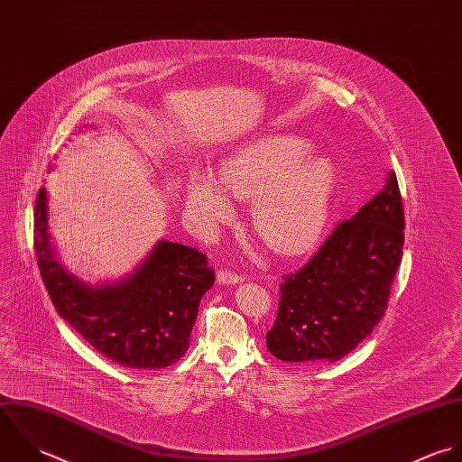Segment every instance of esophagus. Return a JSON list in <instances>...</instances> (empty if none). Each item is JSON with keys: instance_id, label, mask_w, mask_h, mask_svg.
Wrapping results in <instances>:
<instances>
[{"instance_id": "1", "label": "esophagus", "mask_w": 462, "mask_h": 462, "mask_svg": "<svg viewBox=\"0 0 462 462\" xmlns=\"http://www.w3.org/2000/svg\"><path fill=\"white\" fill-rule=\"evenodd\" d=\"M244 282V276L240 274H235V273H229V271H218L217 273V283L218 285H236V283H242Z\"/></svg>"}]
</instances>
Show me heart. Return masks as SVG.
<instances>
[{
    "label": "heart",
    "mask_w": 462,
    "mask_h": 462,
    "mask_svg": "<svg viewBox=\"0 0 462 462\" xmlns=\"http://www.w3.org/2000/svg\"><path fill=\"white\" fill-rule=\"evenodd\" d=\"M310 152V142L296 134L273 133L247 142L222 161L218 179L209 173L188 177L186 206L218 224L233 217L227 191L254 200L253 226L267 247L301 254L320 240L337 189L333 161Z\"/></svg>",
    "instance_id": "heart-1"
}]
</instances>
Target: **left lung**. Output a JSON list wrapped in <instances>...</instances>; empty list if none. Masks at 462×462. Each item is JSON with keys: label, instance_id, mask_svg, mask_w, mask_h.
<instances>
[{"label": "left lung", "instance_id": "obj_1", "mask_svg": "<svg viewBox=\"0 0 462 462\" xmlns=\"http://www.w3.org/2000/svg\"><path fill=\"white\" fill-rule=\"evenodd\" d=\"M403 204L396 173L331 236L307 265L285 278L269 351L285 362H337L351 353L387 308L402 262Z\"/></svg>", "mask_w": 462, "mask_h": 462}]
</instances>
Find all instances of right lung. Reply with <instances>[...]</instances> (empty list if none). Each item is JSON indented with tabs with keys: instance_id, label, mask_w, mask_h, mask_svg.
Masks as SVG:
<instances>
[{
	"instance_id": "obj_1",
	"label": "right lung",
	"mask_w": 462,
	"mask_h": 462,
	"mask_svg": "<svg viewBox=\"0 0 462 462\" xmlns=\"http://www.w3.org/2000/svg\"><path fill=\"white\" fill-rule=\"evenodd\" d=\"M48 191L35 200L33 245L59 315L97 351L133 369H162L189 347L202 296L215 274L193 247L159 240L133 273L95 285L60 262L48 226Z\"/></svg>"
}]
</instances>
